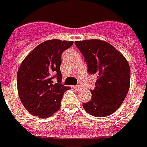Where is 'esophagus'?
Returning a JSON list of instances; mask_svg holds the SVG:
<instances>
[{
	"label": "esophagus",
	"mask_w": 147,
	"mask_h": 147,
	"mask_svg": "<svg viewBox=\"0 0 147 147\" xmlns=\"http://www.w3.org/2000/svg\"><path fill=\"white\" fill-rule=\"evenodd\" d=\"M81 88V85H77L75 86V89L76 90H78V89H80Z\"/></svg>",
	"instance_id": "34e87169"
}]
</instances>
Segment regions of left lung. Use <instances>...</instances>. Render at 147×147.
<instances>
[{"label":"left lung","mask_w":147,"mask_h":147,"mask_svg":"<svg viewBox=\"0 0 147 147\" xmlns=\"http://www.w3.org/2000/svg\"><path fill=\"white\" fill-rule=\"evenodd\" d=\"M87 63L88 72L98 80L92 99L83 107L92 116L106 117L118 109L129 91L130 69L121 53L108 42L99 40L75 42Z\"/></svg>","instance_id":"left-lung-1"}]
</instances>
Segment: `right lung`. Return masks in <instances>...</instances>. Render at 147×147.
I'll return each instance as SVG.
<instances>
[{"label":"right lung","instance_id":"right-lung-1","mask_svg":"<svg viewBox=\"0 0 147 147\" xmlns=\"http://www.w3.org/2000/svg\"><path fill=\"white\" fill-rule=\"evenodd\" d=\"M72 41L47 40L29 54L17 71V90L22 104L31 114L47 118L61 106L64 92L60 65L62 54ZM54 78L57 82L54 83Z\"/></svg>","mask_w":147,"mask_h":147}]
</instances>
